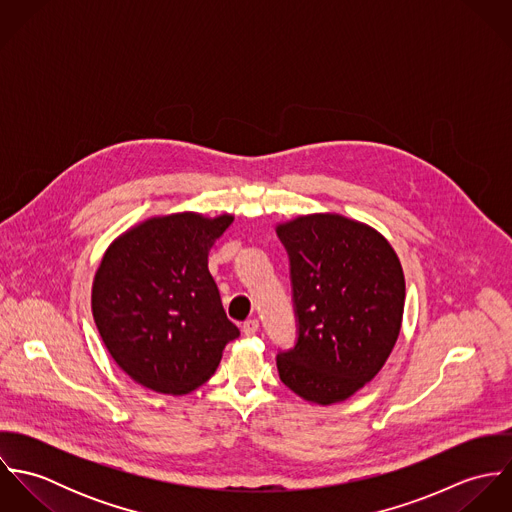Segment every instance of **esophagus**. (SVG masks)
Instances as JSON below:
<instances>
[{
	"label": "esophagus",
	"instance_id": "esophagus-1",
	"mask_svg": "<svg viewBox=\"0 0 512 512\" xmlns=\"http://www.w3.org/2000/svg\"><path fill=\"white\" fill-rule=\"evenodd\" d=\"M258 327H260V323H258V319H246L244 323H242V331H244V335H256V331H258Z\"/></svg>",
	"mask_w": 512,
	"mask_h": 512
}]
</instances>
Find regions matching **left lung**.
Wrapping results in <instances>:
<instances>
[{"label":"left lung","instance_id":"obj_1","mask_svg":"<svg viewBox=\"0 0 512 512\" xmlns=\"http://www.w3.org/2000/svg\"><path fill=\"white\" fill-rule=\"evenodd\" d=\"M288 250L297 339L280 351L282 382L301 398L335 404L386 363L400 333L406 284L388 240L341 215L280 224Z\"/></svg>","mask_w":512,"mask_h":512}]
</instances>
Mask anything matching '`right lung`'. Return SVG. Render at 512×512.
Wrapping results in <instances>:
<instances>
[{
  "mask_svg": "<svg viewBox=\"0 0 512 512\" xmlns=\"http://www.w3.org/2000/svg\"><path fill=\"white\" fill-rule=\"evenodd\" d=\"M230 224V215L155 217L108 248L92 315L112 359L142 386L173 396L199 388L240 335L209 272V252Z\"/></svg>",
  "mask_w": 512,
  "mask_h": 512,
  "instance_id": "add662e5",
  "label": "right lung"
}]
</instances>
